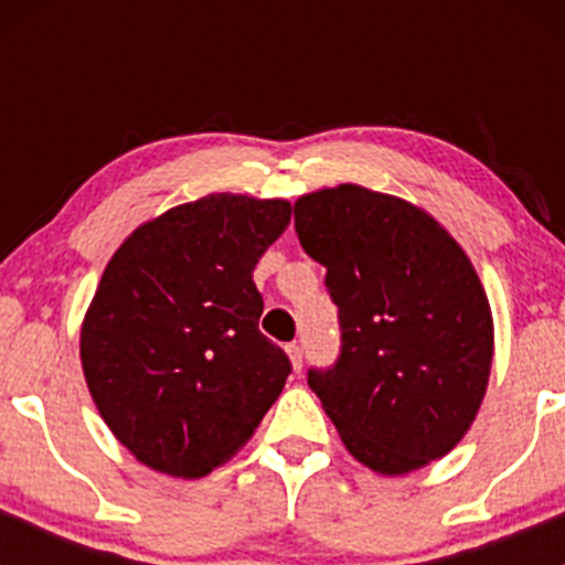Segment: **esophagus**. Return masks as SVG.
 <instances>
[{
  "label": "esophagus",
  "mask_w": 565,
  "mask_h": 565,
  "mask_svg": "<svg viewBox=\"0 0 565 565\" xmlns=\"http://www.w3.org/2000/svg\"><path fill=\"white\" fill-rule=\"evenodd\" d=\"M287 352H289V361H292V369L295 372H300V369H303V347H300L298 341H292V344H287Z\"/></svg>",
  "instance_id": "esophagus-1"
}]
</instances>
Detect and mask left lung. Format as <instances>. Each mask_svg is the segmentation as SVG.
Masks as SVG:
<instances>
[{"instance_id": "obj_1", "label": "left lung", "mask_w": 565, "mask_h": 565, "mask_svg": "<svg viewBox=\"0 0 565 565\" xmlns=\"http://www.w3.org/2000/svg\"><path fill=\"white\" fill-rule=\"evenodd\" d=\"M295 232L339 309V355L309 369V388L344 446L385 476L446 457L492 366V311L465 250L424 210L361 185L300 196Z\"/></svg>"}]
</instances>
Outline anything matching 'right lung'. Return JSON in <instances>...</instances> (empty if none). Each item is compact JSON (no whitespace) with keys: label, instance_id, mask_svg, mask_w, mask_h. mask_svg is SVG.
<instances>
[{"label":"right lung","instance_id":"1","mask_svg":"<svg viewBox=\"0 0 565 565\" xmlns=\"http://www.w3.org/2000/svg\"><path fill=\"white\" fill-rule=\"evenodd\" d=\"M292 204L210 193L139 226L106 265L82 328L89 393L152 470L202 478L254 435L287 383L259 330V256Z\"/></svg>","mask_w":565,"mask_h":565}]
</instances>
